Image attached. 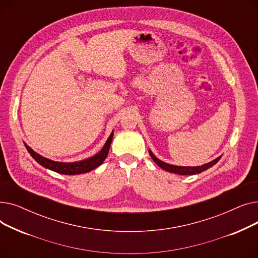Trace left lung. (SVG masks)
<instances>
[{
  "instance_id": "obj_1",
  "label": "left lung",
  "mask_w": 258,
  "mask_h": 258,
  "mask_svg": "<svg viewBox=\"0 0 258 258\" xmlns=\"http://www.w3.org/2000/svg\"><path fill=\"white\" fill-rule=\"evenodd\" d=\"M148 153H150L152 159L155 161V163L161 167L162 169H164L168 172H173V173H178V174H182V175H188V174H197V173H200L202 171H204L208 168H210L211 166H213L215 163H218L219 160L222 158V156L218 157L216 159H214L213 161L209 162V163L207 164H204L202 166H175V165H171V164H167L165 163V162L159 160L153 153L152 151H148Z\"/></svg>"
}]
</instances>
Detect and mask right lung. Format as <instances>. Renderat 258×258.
Listing matches in <instances>:
<instances>
[{
  "label": "right lung",
  "instance_id": "right-lung-1",
  "mask_svg": "<svg viewBox=\"0 0 258 258\" xmlns=\"http://www.w3.org/2000/svg\"><path fill=\"white\" fill-rule=\"evenodd\" d=\"M113 135L114 133L112 132L110 137H108V139L106 140L104 146L102 147V150L98 154L89 159L79 161V162H72V163H63V162H55V161L49 160L35 153L32 148H30L27 144H25V146L27 148V151H28V153L31 155V157L42 166L62 174H79V173L89 172L102 164V162L105 160L108 154V150H110Z\"/></svg>",
  "mask_w": 258,
  "mask_h": 258
}]
</instances>
